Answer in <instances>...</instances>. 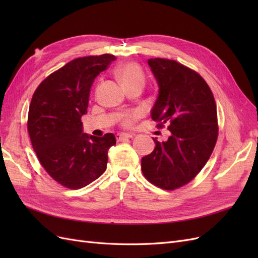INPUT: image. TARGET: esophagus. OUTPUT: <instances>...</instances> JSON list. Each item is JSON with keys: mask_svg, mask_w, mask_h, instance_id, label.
I'll list each match as a JSON object with an SVG mask.
<instances>
[{"mask_svg": "<svg viewBox=\"0 0 258 258\" xmlns=\"http://www.w3.org/2000/svg\"><path fill=\"white\" fill-rule=\"evenodd\" d=\"M134 137H135L134 134H117V135H116L117 141H122V140L131 139V138H134Z\"/></svg>", "mask_w": 258, "mask_h": 258, "instance_id": "34e87169", "label": "esophagus"}]
</instances>
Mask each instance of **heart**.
<instances>
[{
  "label": "heart",
  "mask_w": 258,
  "mask_h": 258,
  "mask_svg": "<svg viewBox=\"0 0 258 258\" xmlns=\"http://www.w3.org/2000/svg\"><path fill=\"white\" fill-rule=\"evenodd\" d=\"M117 75H118L120 82L122 85H129L135 83H142L144 84L145 76L142 71V69L140 68L137 63H126L118 68L117 70ZM136 119L135 114H128L123 117L122 124L126 127H129Z\"/></svg>",
  "instance_id": "b5f03b06"
}]
</instances>
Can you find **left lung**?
I'll return each mask as SVG.
<instances>
[{
	"label": "left lung",
	"mask_w": 258,
	"mask_h": 258,
	"mask_svg": "<svg viewBox=\"0 0 258 258\" xmlns=\"http://www.w3.org/2000/svg\"><path fill=\"white\" fill-rule=\"evenodd\" d=\"M159 86L152 118L170 137L141 160L148 182L166 190L179 188L200 172L218 136L216 104L207 82L179 62L162 58L147 61Z\"/></svg>",
	"instance_id": "8db88e82"
}]
</instances>
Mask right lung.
<instances>
[{
	"label": "right lung",
	"instance_id": "obj_1",
	"mask_svg": "<svg viewBox=\"0 0 258 258\" xmlns=\"http://www.w3.org/2000/svg\"><path fill=\"white\" fill-rule=\"evenodd\" d=\"M115 56L76 58L38 85L31 100L28 132L41 165L54 181L80 189L103 174L107 151L116 144L113 134H83L82 116L87 113L91 85Z\"/></svg>",
	"mask_w": 258,
	"mask_h": 258
}]
</instances>
